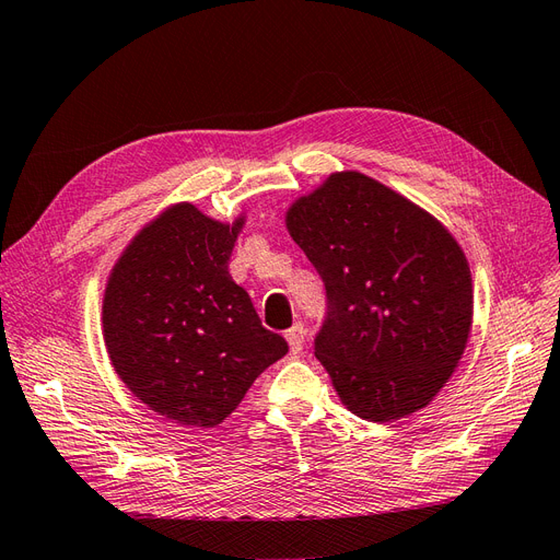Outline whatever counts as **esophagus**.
Returning a JSON list of instances; mask_svg holds the SVG:
<instances>
[{
  "label": "esophagus",
  "instance_id": "esophagus-1",
  "mask_svg": "<svg viewBox=\"0 0 560 560\" xmlns=\"http://www.w3.org/2000/svg\"><path fill=\"white\" fill-rule=\"evenodd\" d=\"M284 338H287V343H290V350L296 354L303 350V343H306V329H303L301 322H296L292 329L284 331Z\"/></svg>",
  "mask_w": 560,
  "mask_h": 560
}]
</instances>
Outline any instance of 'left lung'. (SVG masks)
<instances>
[{
    "label": "left lung",
    "instance_id": "obj_1",
    "mask_svg": "<svg viewBox=\"0 0 560 560\" xmlns=\"http://www.w3.org/2000/svg\"><path fill=\"white\" fill-rule=\"evenodd\" d=\"M287 229L325 282L315 358L341 401L371 422L430 404L471 327L469 266L453 235L360 173H336L296 200Z\"/></svg>",
    "mask_w": 560,
    "mask_h": 560
}]
</instances>
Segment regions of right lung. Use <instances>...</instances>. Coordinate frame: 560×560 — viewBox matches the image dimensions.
I'll list each match as a JSON object with an SVG mask.
<instances>
[{"mask_svg": "<svg viewBox=\"0 0 560 560\" xmlns=\"http://www.w3.org/2000/svg\"><path fill=\"white\" fill-rule=\"evenodd\" d=\"M241 226L243 219L226 226L179 202L135 235L105 290L116 374L149 409L186 428L219 425L290 350L229 273Z\"/></svg>", "mask_w": 560, "mask_h": 560, "instance_id": "1", "label": "right lung"}]
</instances>
